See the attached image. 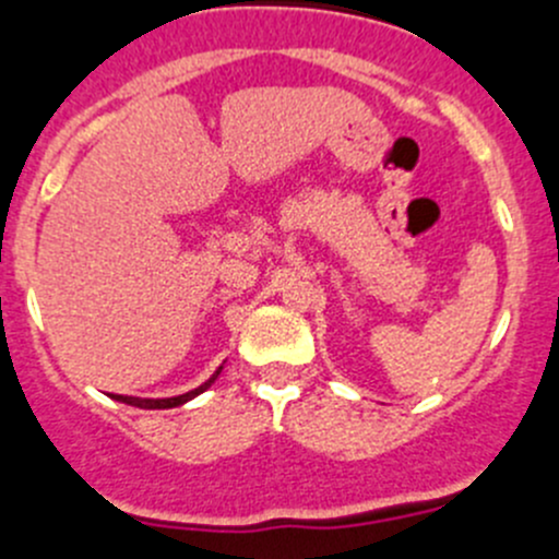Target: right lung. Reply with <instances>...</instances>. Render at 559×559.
I'll use <instances>...</instances> for the list:
<instances>
[{
	"mask_svg": "<svg viewBox=\"0 0 559 559\" xmlns=\"http://www.w3.org/2000/svg\"><path fill=\"white\" fill-rule=\"evenodd\" d=\"M218 373H221V368L213 373V377L207 379V382L199 384L197 390H188V393L175 395V399H135V395H111V399L122 401V404H130V406H142V409H171V406H180V404H186V401L197 399L199 393H204V390H207L210 384H213L215 379H218Z\"/></svg>",
	"mask_w": 559,
	"mask_h": 559,
	"instance_id": "right-lung-1",
	"label": "right lung"
}]
</instances>
